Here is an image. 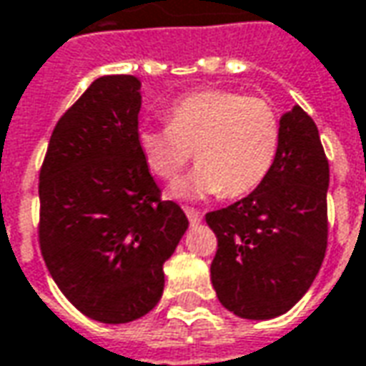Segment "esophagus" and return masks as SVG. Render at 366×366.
Instances as JSON below:
<instances>
[{"label":"esophagus","instance_id":"obj_1","mask_svg":"<svg viewBox=\"0 0 366 366\" xmlns=\"http://www.w3.org/2000/svg\"><path fill=\"white\" fill-rule=\"evenodd\" d=\"M185 215H187L191 225H199V223H201V219H203V215H201L199 211H195V209H191V207H185Z\"/></svg>","mask_w":366,"mask_h":366}]
</instances>
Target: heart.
Wrapping results in <instances>:
<instances>
[{"instance_id":"obj_1","label":"heart","mask_w":366,"mask_h":366,"mask_svg":"<svg viewBox=\"0 0 366 366\" xmlns=\"http://www.w3.org/2000/svg\"><path fill=\"white\" fill-rule=\"evenodd\" d=\"M165 127H143L139 149L149 171L175 181L195 151L199 167L175 185L177 197L255 191L273 167L281 123L263 97L233 89H201L181 97L165 113Z\"/></svg>"}]
</instances>
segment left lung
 Returning <instances> with one entry per match:
<instances>
[{
    "label": "left lung",
    "instance_id": "left-lung-1",
    "mask_svg": "<svg viewBox=\"0 0 366 366\" xmlns=\"http://www.w3.org/2000/svg\"><path fill=\"white\" fill-rule=\"evenodd\" d=\"M329 161L319 129L299 105L281 117L273 167L259 187L205 215L217 237L211 283L243 319L287 313L321 269L327 251Z\"/></svg>",
    "mask_w": 366,
    "mask_h": 366
}]
</instances>
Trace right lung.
<instances>
[{
	"instance_id": "obj_1",
	"label": "right lung",
	"mask_w": 366,
	"mask_h": 366,
	"mask_svg": "<svg viewBox=\"0 0 366 366\" xmlns=\"http://www.w3.org/2000/svg\"><path fill=\"white\" fill-rule=\"evenodd\" d=\"M141 83L105 75L57 121L39 171V249L69 303L93 321L147 315L163 263L187 231L139 149Z\"/></svg>"
}]
</instances>
